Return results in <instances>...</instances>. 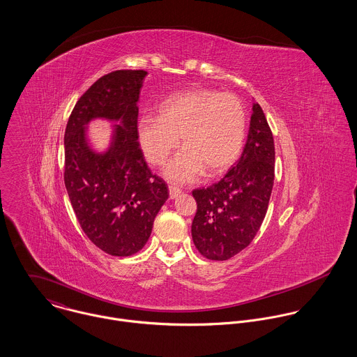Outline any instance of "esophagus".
<instances>
[{"instance_id": "1", "label": "esophagus", "mask_w": 357, "mask_h": 357, "mask_svg": "<svg viewBox=\"0 0 357 357\" xmlns=\"http://www.w3.org/2000/svg\"><path fill=\"white\" fill-rule=\"evenodd\" d=\"M169 194H170V198H177L180 194H181V190L176 185H169Z\"/></svg>"}]
</instances>
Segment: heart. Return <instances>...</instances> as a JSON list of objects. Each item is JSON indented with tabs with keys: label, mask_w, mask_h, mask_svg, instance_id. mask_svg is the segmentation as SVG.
Returning a JSON list of instances; mask_svg holds the SVG:
<instances>
[{
	"label": "heart",
	"mask_w": 357,
	"mask_h": 357,
	"mask_svg": "<svg viewBox=\"0 0 357 357\" xmlns=\"http://www.w3.org/2000/svg\"><path fill=\"white\" fill-rule=\"evenodd\" d=\"M246 111L232 93L198 89L173 95L158 105V116H144L137 137L144 156L162 166L178 147L166 176L178 183L197 178L204 169L217 174L229 167L243 147Z\"/></svg>",
	"instance_id": "1"
}]
</instances>
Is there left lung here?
Returning a JSON list of instances; mask_svg holds the SVG:
<instances>
[{
	"instance_id": "left-lung-1",
	"label": "left lung",
	"mask_w": 357,
	"mask_h": 357,
	"mask_svg": "<svg viewBox=\"0 0 357 357\" xmlns=\"http://www.w3.org/2000/svg\"><path fill=\"white\" fill-rule=\"evenodd\" d=\"M273 180V136L255 102L239 160L218 183L192 191L197 213L191 232L198 252L207 259L225 261L246 249L266 214Z\"/></svg>"
}]
</instances>
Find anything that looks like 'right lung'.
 <instances>
[{
  "mask_svg": "<svg viewBox=\"0 0 357 357\" xmlns=\"http://www.w3.org/2000/svg\"><path fill=\"white\" fill-rule=\"evenodd\" d=\"M144 70H116L99 78L75 104L64 133V184L77 220L104 253L128 257L147 243L153 220L169 198L137 142L139 95ZM93 117L121 121L105 154L86 144L84 125Z\"/></svg>",
  "mask_w": 357,
  "mask_h": 357,
  "instance_id": "obj_1",
  "label": "right lung"
}]
</instances>
